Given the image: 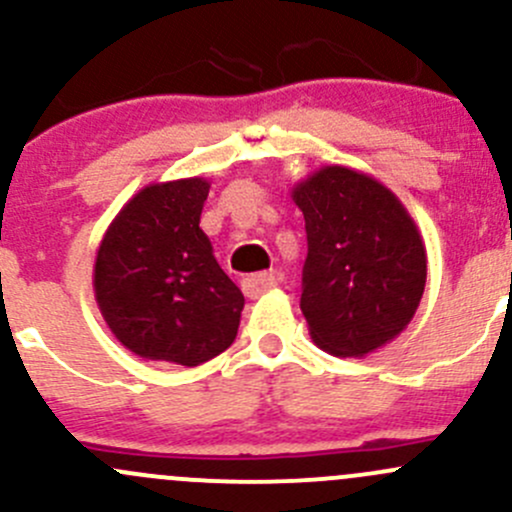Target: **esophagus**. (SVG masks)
Masks as SVG:
<instances>
[{
	"label": "esophagus",
	"mask_w": 512,
	"mask_h": 512,
	"mask_svg": "<svg viewBox=\"0 0 512 512\" xmlns=\"http://www.w3.org/2000/svg\"><path fill=\"white\" fill-rule=\"evenodd\" d=\"M240 287H242V292H245L247 299H257L260 294H265L267 289L277 287V277L272 275V272H257V275L242 277Z\"/></svg>",
	"instance_id": "esophagus-1"
}]
</instances>
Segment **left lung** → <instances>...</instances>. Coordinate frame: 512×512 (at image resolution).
Returning a JSON list of instances; mask_svg holds the SVG:
<instances>
[{
	"instance_id": "1",
	"label": "left lung",
	"mask_w": 512,
	"mask_h": 512,
	"mask_svg": "<svg viewBox=\"0 0 512 512\" xmlns=\"http://www.w3.org/2000/svg\"><path fill=\"white\" fill-rule=\"evenodd\" d=\"M292 200L307 230L299 307L312 342L366 356L399 337L426 287V247L401 200L344 165L319 168Z\"/></svg>"
}]
</instances>
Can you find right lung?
I'll return each mask as SVG.
<instances>
[{"label":"right lung","instance_id":"right-lung-1","mask_svg":"<svg viewBox=\"0 0 512 512\" xmlns=\"http://www.w3.org/2000/svg\"><path fill=\"white\" fill-rule=\"evenodd\" d=\"M210 183L138 190L98 245L94 292L118 342L151 361L198 366L237 337L245 297L200 230Z\"/></svg>","mask_w":512,"mask_h":512}]
</instances>
